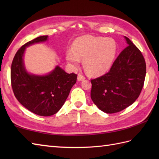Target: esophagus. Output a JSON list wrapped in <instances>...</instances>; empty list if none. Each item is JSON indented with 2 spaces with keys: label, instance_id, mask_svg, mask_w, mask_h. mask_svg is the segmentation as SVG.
Returning a JSON list of instances; mask_svg holds the SVG:
<instances>
[{
  "label": "esophagus",
  "instance_id": "1",
  "mask_svg": "<svg viewBox=\"0 0 159 159\" xmlns=\"http://www.w3.org/2000/svg\"><path fill=\"white\" fill-rule=\"evenodd\" d=\"M77 79H78V80H79V81H81V80H83L85 79V77L83 76L81 74H78Z\"/></svg>",
  "mask_w": 159,
  "mask_h": 159
}]
</instances>
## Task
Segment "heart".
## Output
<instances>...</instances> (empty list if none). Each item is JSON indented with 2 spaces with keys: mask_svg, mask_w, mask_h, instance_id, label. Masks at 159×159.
<instances>
[{
  "mask_svg": "<svg viewBox=\"0 0 159 159\" xmlns=\"http://www.w3.org/2000/svg\"><path fill=\"white\" fill-rule=\"evenodd\" d=\"M117 52L116 42L111 38L84 35L74 41L72 50L66 53V59L74 68L83 60L86 72L91 76L102 75L112 66Z\"/></svg>",
  "mask_w": 159,
  "mask_h": 159,
  "instance_id": "heart-1",
  "label": "heart"
}]
</instances>
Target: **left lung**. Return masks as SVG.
I'll list each match as a JSON object with an SVG mask.
<instances>
[{
	"mask_svg": "<svg viewBox=\"0 0 159 159\" xmlns=\"http://www.w3.org/2000/svg\"><path fill=\"white\" fill-rule=\"evenodd\" d=\"M125 48L109 72L92 79L91 98L99 109L114 113L131 105L139 96L146 74V61L140 50L128 39Z\"/></svg>",
	"mask_w": 159,
	"mask_h": 159,
	"instance_id": "1",
	"label": "left lung"
}]
</instances>
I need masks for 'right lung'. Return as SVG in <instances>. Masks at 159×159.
<instances>
[{
  "instance_id": "1",
  "label": "right lung",
  "mask_w": 159,
  "mask_h": 159,
  "mask_svg": "<svg viewBox=\"0 0 159 159\" xmlns=\"http://www.w3.org/2000/svg\"><path fill=\"white\" fill-rule=\"evenodd\" d=\"M47 38L48 35L40 36L23 45L16 53L11 67V87L17 100L26 109L41 116L58 112L77 79L76 74H67L59 66L44 76L26 72L23 62L26 47L45 42Z\"/></svg>"
}]
</instances>
